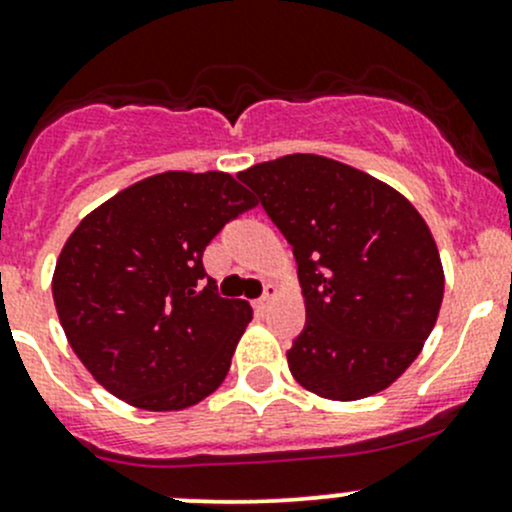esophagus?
<instances>
[{
    "instance_id": "obj_1",
    "label": "esophagus",
    "mask_w": 512,
    "mask_h": 512,
    "mask_svg": "<svg viewBox=\"0 0 512 512\" xmlns=\"http://www.w3.org/2000/svg\"><path fill=\"white\" fill-rule=\"evenodd\" d=\"M275 294H277V289L272 287V285H267L265 287V294H262V297L257 299V309H267V307H270V304L275 302Z\"/></svg>"
}]
</instances>
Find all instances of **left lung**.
I'll return each instance as SVG.
<instances>
[{
    "label": "left lung",
    "mask_w": 512,
    "mask_h": 512,
    "mask_svg": "<svg viewBox=\"0 0 512 512\" xmlns=\"http://www.w3.org/2000/svg\"><path fill=\"white\" fill-rule=\"evenodd\" d=\"M237 178L292 245L307 322L287 352L304 389L356 401L394 384L443 299L431 230L401 193L339 160L294 153Z\"/></svg>",
    "instance_id": "left-lung-1"
}]
</instances>
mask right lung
Returning <instances> with one entry per match:
<instances>
[{
  "instance_id": "1",
  "label": "right lung",
  "mask_w": 512,
  "mask_h": 512,
  "mask_svg": "<svg viewBox=\"0 0 512 512\" xmlns=\"http://www.w3.org/2000/svg\"><path fill=\"white\" fill-rule=\"evenodd\" d=\"M257 200L232 175H153L86 215L54 272V304L76 356L103 389L146 411L213 394L252 319L203 267L223 227Z\"/></svg>"
}]
</instances>
